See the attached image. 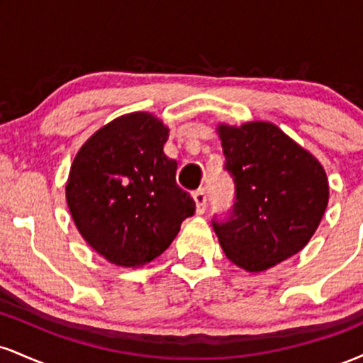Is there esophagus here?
I'll return each instance as SVG.
<instances>
[{"label": "esophagus", "mask_w": 363, "mask_h": 363, "mask_svg": "<svg viewBox=\"0 0 363 363\" xmlns=\"http://www.w3.org/2000/svg\"><path fill=\"white\" fill-rule=\"evenodd\" d=\"M193 198L196 201V213L203 215L206 210V193L205 189H198L193 193Z\"/></svg>", "instance_id": "obj_1"}]
</instances>
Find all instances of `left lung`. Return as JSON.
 I'll list each match as a JSON object with an SVG mask.
<instances>
[{
	"instance_id": "8db88e82",
	"label": "left lung",
	"mask_w": 363,
	"mask_h": 363,
	"mask_svg": "<svg viewBox=\"0 0 363 363\" xmlns=\"http://www.w3.org/2000/svg\"><path fill=\"white\" fill-rule=\"evenodd\" d=\"M225 170L235 182L227 222H213L225 256L249 273L266 272L302 251L329 199L326 170L273 123L216 128Z\"/></svg>"
}]
</instances>
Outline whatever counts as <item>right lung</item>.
Listing matches in <instances>:
<instances>
[{
  "label": "right lung",
  "instance_id": "right-lung-1",
  "mask_svg": "<svg viewBox=\"0 0 363 363\" xmlns=\"http://www.w3.org/2000/svg\"><path fill=\"white\" fill-rule=\"evenodd\" d=\"M169 128L131 112L95 131L74 157L66 182L69 213L86 244L107 261L138 268L160 256L193 216L177 186V162L164 153Z\"/></svg>",
  "mask_w": 363,
  "mask_h": 363
}]
</instances>
